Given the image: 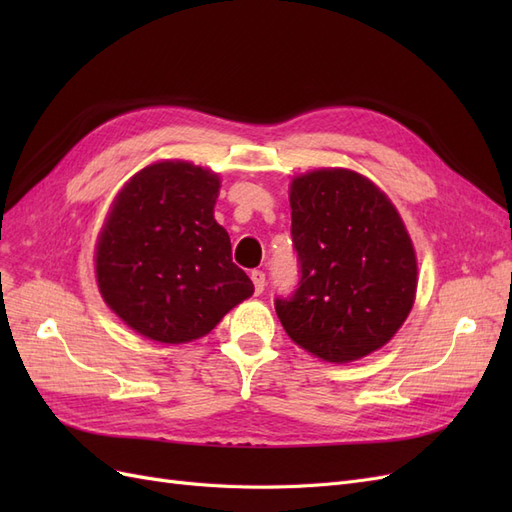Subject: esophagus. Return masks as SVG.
<instances>
[{"label":"esophagus","instance_id":"esophagus-1","mask_svg":"<svg viewBox=\"0 0 512 512\" xmlns=\"http://www.w3.org/2000/svg\"><path fill=\"white\" fill-rule=\"evenodd\" d=\"M250 277H252V282H254V292H256V294H262V290H265V286H267L265 273H262V271H252Z\"/></svg>","mask_w":512,"mask_h":512}]
</instances>
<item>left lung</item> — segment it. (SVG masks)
<instances>
[{
	"label": "left lung",
	"mask_w": 512,
	"mask_h": 512,
	"mask_svg": "<svg viewBox=\"0 0 512 512\" xmlns=\"http://www.w3.org/2000/svg\"><path fill=\"white\" fill-rule=\"evenodd\" d=\"M299 286L275 299L288 337L329 363L382 348L414 305L416 254L397 209L378 185L346 168L290 183Z\"/></svg>",
	"instance_id": "left-lung-1"
}]
</instances>
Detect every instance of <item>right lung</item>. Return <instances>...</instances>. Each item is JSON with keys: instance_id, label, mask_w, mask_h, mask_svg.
<instances>
[{"instance_id": "add662e5", "label": "right lung", "mask_w": 512, "mask_h": 512, "mask_svg": "<svg viewBox=\"0 0 512 512\" xmlns=\"http://www.w3.org/2000/svg\"><path fill=\"white\" fill-rule=\"evenodd\" d=\"M218 194L213 170L166 160L138 170L113 200L96 245L98 288L138 335L192 342L252 297L213 218Z\"/></svg>"}]
</instances>
